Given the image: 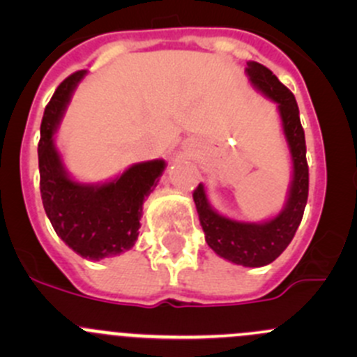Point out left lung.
<instances>
[{"instance_id":"8db88e82","label":"left lung","mask_w":357,"mask_h":357,"mask_svg":"<svg viewBox=\"0 0 357 357\" xmlns=\"http://www.w3.org/2000/svg\"><path fill=\"white\" fill-rule=\"evenodd\" d=\"M248 79L262 95L278 103L283 135L289 143L294 176L289 199L278 215L264 222H243L219 214L208 204L204 185L193 192L197 212L207 245L226 261L245 268H261L275 261L294 238L304 215L309 192V167L305 160V138L295 96L268 67L247 62Z\"/></svg>"}]
</instances>
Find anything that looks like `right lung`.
Masks as SVG:
<instances>
[{
    "label": "right lung",
    "instance_id": "obj_1",
    "mask_svg": "<svg viewBox=\"0 0 357 357\" xmlns=\"http://www.w3.org/2000/svg\"><path fill=\"white\" fill-rule=\"evenodd\" d=\"M84 75L86 70L68 75L46 105L38 145L39 185L43 207L56 235L81 257L100 261L135 245L143 202L157 186L165 162H139L102 185L77 183L67 174L53 136Z\"/></svg>",
    "mask_w": 357,
    "mask_h": 357
}]
</instances>
